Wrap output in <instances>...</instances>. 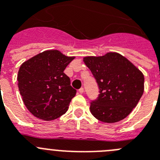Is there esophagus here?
Segmentation results:
<instances>
[{
	"instance_id": "esophagus-1",
	"label": "esophagus",
	"mask_w": 160,
	"mask_h": 160,
	"mask_svg": "<svg viewBox=\"0 0 160 160\" xmlns=\"http://www.w3.org/2000/svg\"><path fill=\"white\" fill-rule=\"evenodd\" d=\"M78 92L80 93V94H82L83 92H84V88H83V87H82V88H80L78 90Z\"/></svg>"
}]
</instances>
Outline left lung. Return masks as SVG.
Segmentation results:
<instances>
[{
	"label": "left lung",
	"instance_id": "8db88e82",
	"mask_svg": "<svg viewBox=\"0 0 160 160\" xmlns=\"http://www.w3.org/2000/svg\"><path fill=\"white\" fill-rule=\"evenodd\" d=\"M83 62L99 89L90 102V112L103 122L122 120L136 107L143 94L144 76L129 60L118 53L86 57Z\"/></svg>",
	"mask_w": 160,
	"mask_h": 160
}]
</instances>
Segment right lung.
Segmentation results:
<instances>
[{"label":"right lung","instance_id":"1","mask_svg":"<svg viewBox=\"0 0 160 160\" xmlns=\"http://www.w3.org/2000/svg\"><path fill=\"white\" fill-rule=\"evenodd\" d=\"M74 57L46 50L21 66L18 81L25 107L37 118L50 121L62 116L76 94L64 73Z\"/></svg>","mask_w":160,"mask_h":160}]
</instances>
